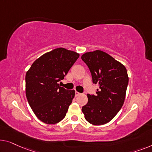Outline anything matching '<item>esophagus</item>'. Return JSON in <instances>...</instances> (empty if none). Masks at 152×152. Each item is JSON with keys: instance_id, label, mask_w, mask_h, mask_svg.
I'll return each mask as SVG.
<instances>
[{"instance_id": "esophagus-1", "label": "esophagus", "mask_w": 152, "mask_h": 152, "mask_svg": "<svg viewBox=\"0 0 152 152\" xmlns=\"http://www.w3.org/2000/svg\"><path fill=\"white\" fill-rule=\"evenodd\" d=\"M80 93H79V92H78V91H76V92H75V96H76V97L80 96Z\"/></svg>"}]
</instances>
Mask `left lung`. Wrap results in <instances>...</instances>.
Masks as SVG:
<instances>
[{"label": "left lung", "instance_id": "1", "mask_svg": "<svg viewBox=\"0 0 152 152\" xmlns=\"http://www.w3.org/2000/svg\"><path fill=\"white\" fill-rule=\"evenodd\" d=\"M90 70L93 83L98 84L96 96L88 94L83 106L85 118L94 125H103L114 118L124 104L128 76L126 68L109 54L101 50L81 56Z\"/></svg>", "mask_w": 152, "mask_h": 152}]
</instances>
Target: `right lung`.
Returning <instances> with one entry per match:
<instances>
[{
  "mask_svg": "<svg viewBox=\"0 0 152 152\" xmlns=\"http://www.w3.org/2000/svg\"><path fill=\"white\" fill-rule=\"evenodd\" d=\"M79 54L63 48L43 54L26 74V96L33 113L46 124L64 118L75 96V91L60 87Z\"/></svg>",
  "mask_w": 152,
  "mask_h": 152,
  "instance_id": "add662e5",
  "label": "right lung"
}]
</instances>
